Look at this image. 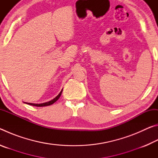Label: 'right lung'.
I'll list each match as a JSON object with an SVG mask.
<instances>
[{
	"mask_svg": "<svg viewBox=\"0 0 158 158\" xmlns=\"http://www.w3.org/2000/svg\"><path fill=\"white\" fill-rule=\"evenodd\" d=\"M63 92V89L60 92L59 94H58L56 97L55 98H53V100H52L51 101H49L47 102H44V103H41V104H33V103H28V102H25L26 104H28V105H32V106H49L51 105H52V104H53L54 102H56L58 99H59L60 96L61 95V93H62Z\"/></svg>",
	"mask_w": 158,
	"mask_h": 158,
	"instance_id": "obj_1",
	"label": "right lung"
}]
</instances>
